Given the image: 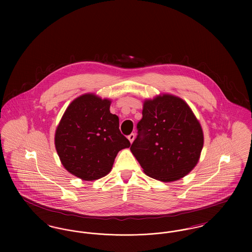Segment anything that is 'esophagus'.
<instances>
[{
	"mask_svg": "<svg viewBox=\"0 0 252 252\" xmlns=\"http://www.w3.org/2000/svg\"><path fill=\"white\" fill-rule=\"evenodd\" d=\"M127 139L129 140V142L132 144V143H133V141H134V139H135V135H134V133H131L130 135H128Z\"/></svg>",
	"mask_w": 252,
	"mask_h": 252,
	"instance_id": "esophagus-1",
	"label": "esophagus"
}]
</instances>
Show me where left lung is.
Here are the masks:
<instances>
[{
  "mask_svg": "<svg viewBox=\"0 0 252 252\" xmlns=\"http://www.w3.org/2000/svg\"><path fill=\"white\" fill-rule=\"evenodd\" d=\"M137 129L130 150L150 178L163 182L180 180L196 165L203 131L180 97L163 94L145 100Z\"/></svg>",
  "mask_w": 252,
  "mask_h": 252,
  "instance_id": "8db88e82",
  "label": "left lung"
}]
</instances>
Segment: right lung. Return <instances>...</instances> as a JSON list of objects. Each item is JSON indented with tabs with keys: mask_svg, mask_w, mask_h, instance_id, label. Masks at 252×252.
Masks as SVG:
<instances>
[{
	"mask_svg": "<svg viewBox=\"0 0 252 252\" xmlns=\"http://www.w3.org/2000/svg\"><path fill=\"white\" fill-rule=\"evenodd\" d=\"M110 100L87 94L74 99L58 126L55 144L61 163L73 176L95 180L110 172L118 152L130 146L121 133Z\"/></svg>",
	"mask_w": 252,
	"mask_h": 252,
	"instance_id": "1",
	"label": "right lung"
}]
</instances>
